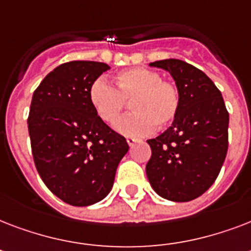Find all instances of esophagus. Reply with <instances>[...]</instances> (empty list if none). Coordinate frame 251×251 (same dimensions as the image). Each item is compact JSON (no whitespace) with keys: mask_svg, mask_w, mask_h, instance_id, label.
<instances>
[{"mask_svg":"<svg viewBox=\"0 0 251 251\" xmlns=\"http://www.w3.org/2000/svg\"><path fill=\"white\" fill-rule=\"evenodd\" d=\"M126 142H127V145L133 146L135 142H137V138L134 137H126Z\"/></svg>","mask_w":251,"mask_h":251,"instance_id":"esophagus-1","label":"esophagus"}]
</instances>
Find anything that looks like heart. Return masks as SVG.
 I'll return each mask as SVG.
<instances>
[{
	"label": "heart",
	"mask_w": 251,
	"mask_h": 251,
	"mask_svg": "<svg viewBox=\"0 0 251 251\" xmlns=\"http://www.w3.org/2000/svg\"><path fill=\"white\" fill-rule=\"evenodd\" d=\"M88 99L99 118L114 124L130 101L133 112L116 124V130L125 135L149 133L153 126L164 129L175 121L181 105L177 84L163 79L152 69L134 68L118 73L113 86L98 79L91 84Z\"/></svg>",
	"instance_id": "1"
}]
</instances>
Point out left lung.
Returning <instances> with one entry per match:
<instances>
[{
	"instance_id": "8db88e82",
	"label": "left lung",
	"mask_w": 251,
	"mask_h": 251,
	"mask_svg": "<svg viewBox=\"0 0 251 251\" xmlns=\"http://www.w3.org/2000/svg\"><path fill=\"white\" fill-rule=\"evenodd\" d=\"M150 66L171 73L181 95L177 117L164 133L149 139L146 173L157 194L189 202L218 178L228 151L229 113L222 92L208 76L185 61L169 58Z\"/></svg>"
}]
</instances>
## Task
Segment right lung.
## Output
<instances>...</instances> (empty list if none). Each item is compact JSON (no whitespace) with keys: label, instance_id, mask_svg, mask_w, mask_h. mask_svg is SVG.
Listing matches in <instances>:
<instances>
[{"label":"right lung","instance_id":"right-lung-1","mask_svg":"<svg viewBox=\"0 0 251 251\" xmlns=\"http://www.w3.org/2000/svg\"><path fill=\"white\" fill-rule=\"evenodd\" d=\"M104 62L70 61L41 80L29 106L28 133L36 169L53 194L90 206L109 194L129 145L91 105V84L109 70Z\"/></svg>","mask_w":251,"mask_h":251}]
</instances>
